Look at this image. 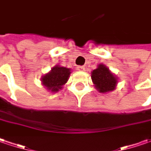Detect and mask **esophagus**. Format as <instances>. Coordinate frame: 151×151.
Segmentation results:
<instances>
[{
	"label": "esophagus",
	"instance_id": "esophagus-1",
	"mask_svg": "<svg viewBox=\"0 0 151 151\" xmlns=\"http://www.w3.org/2000/svg\"><path fill=\"white\" fill-rule=\"evenodd\" d=\"M77 69L79 70V71H84V70H85V67H84V66H80V65H78V66L77 67Z\"/></svg>",
	"mask_w": 151,
	"mask_h": 151
}]
</instances>
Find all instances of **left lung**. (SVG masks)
<instances>
[{"mask_svg":"<svg viewBox=\"0 0 151 151\" xmlns=\"http://www.w3.org/2000/svg\"><path fill=\"white\" fill-rule=\"evenodd\" d=\"M92 79L96 88L101 93L113 91L117 83L116 78L103 64H100L97 68L93 70Z\"/></svg>","mask_w":151,"mask_h":151,"instance_id":"obj_1","label":"left lung"}]
</instances>
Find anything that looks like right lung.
<instances>
[{
  "instance_id": "obj_1",
  "label": "right lung",
  "mask_w": 151,
  "mask_h": 151,
  "mask_svg": "<svg viewBox=\"0 0 151 151\" xmlns=\"http://www.w3.org/2000/svg\"><path fill=\"white\" fill-rule=\"evenodd\" d=\"M69 74V68L56 66L52 68L50 73L42 78V82L47 89L52 92H58L62 88L63 85L67 83Z\"/></svg>"
}]
</instances>
